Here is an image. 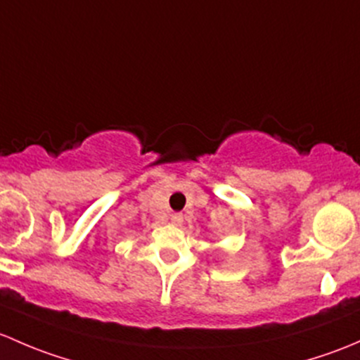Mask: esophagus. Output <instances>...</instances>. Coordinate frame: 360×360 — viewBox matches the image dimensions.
Listing matches in <instances>:
<instances>
[{
    "label": "esophagus",
    "mask_w": 360,
    "mask_h": 360,
    "mask_svg": "<svg viewBox=\"0 0 360 360\" xmlns=\"http://www.w3.org/2000/svg\"><path fill=\"white\" fill-rule=\"evenodd\" d=\"M169 220H172L173 225H181V221H184V214H181V213H173L172 217H169Z\"/></svg>",
    "instance_id": "34e87169"
}]
</instances>
